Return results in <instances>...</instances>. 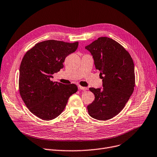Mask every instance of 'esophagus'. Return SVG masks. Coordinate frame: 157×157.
Here are the masks:
<instances>
[{
  "label": "esophagus",
  "mask_w": 157,
  "mask_h": 157,
  "mask_svg": "<svg viewBox=\"0 0 157 157\" xmlns=\"http://www.w3.org/2000/svg\"><path fill=\"white\" fill-rule=\"evenodd\" d=\"M78 88L79 90H87V88L86 87H83V86H78Z\"/></svg>",
  "instance_id": "34e87169"
}]
</instances>
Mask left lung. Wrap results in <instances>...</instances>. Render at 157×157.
Instances as JSON below:
<instances>
[{"label":"left lung","mask_w":157,"mask_h":157,"mask_svg":"<svg viewBox=\"0 0 157 157\" xmlns=\"http://www.w3.org/2000/svg\"><path fill=\"white\" fill-rule=\"evenodd\" d=\"M93 56L96 69L100 71L103 88H90L95 95L87 106L90 116L108 120L124 108L135 86L134 64L126 49L114 40L101 37L85 46Z\"/></svg>","instance_id":"8db88e82"}]
</instances>
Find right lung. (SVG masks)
Listing matches in <instances>:
<instances>
[{
  "instance_id": "right-lung-1",
  "label": "right lung",
  "mask_w": 157,
  "mask_h": 157,
  "mask_svg": "<svg viewBox=\"0 0 157 157\" xmlns=\"http://www.w3.org/2000/svg\"><path fill=\"white\" fill-rule=\"evenodd\" d=\"M78 47V42L48 40L36 44L24 55L20 67V94L38 118L49 121L59 117L70 96L78 91L74 84L51 81L53 74L63 67L65 58Z\"/></svg>"
}]
</instances>
